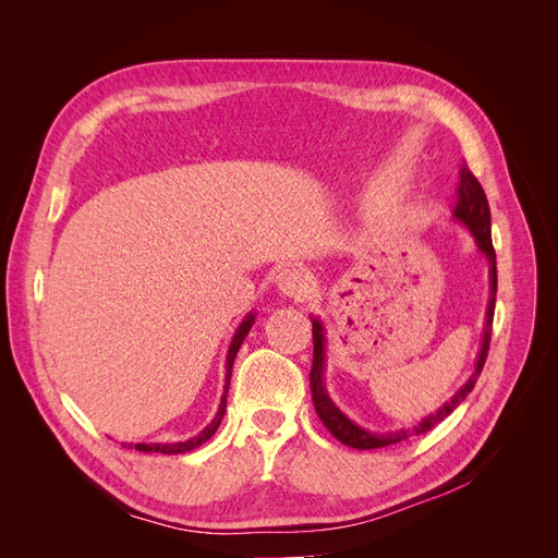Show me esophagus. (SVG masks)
Masks as SVG:
<instances>
[{
  "label": "esophagus",
  "instance_id": "34e87169",
  "mask_svg": "<svg viewBox=\"0 0 558 558\" xmlns=\"http://www.w3.org/2000/svg\"><path fill=\"white\" fill-rule=\"evenodd\" d=\"M277 286L283 295L305 300L312 293V277L302 267H286L277 275Z\"/></svg>",
  "mask_w": 558,
  "mask_h": 558
}]
</instances>
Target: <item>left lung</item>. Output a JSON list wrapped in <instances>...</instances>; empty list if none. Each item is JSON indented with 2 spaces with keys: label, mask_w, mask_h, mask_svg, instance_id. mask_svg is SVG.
<instances>
[{
  "label": "left lung",
  "mask_w": 558,
  "mask_h": 558,
  "mask_svg": "<svg viewBox=\"0 0 558 558\" xmlns=\"http://www.w3.org/2000/svg\"><path fill=\"white\" fill-rule=\"evenodd\" d=\"M453 216L463 221L470 232L475 234V240L480 244V248L486 253L488 263H492V300H488V314H486V330H484V344L480 351V361L475 373L468 379V384L456 393L449 402H445V408L437 410L435 414L426 416L424 421H418L416 426L408 428V430H393V433H367L363 428H359L351 421L335 408L332 400L328 398L326 388H324V328H320L318 320H312V337H314V361H312V373H310V386H312V400H314V410L318 414V418L324 421V426L347 447L353 449H379V447H388V445H398L410 440L414 435H424L428 430H433L437 424L459 408V404L468 398V393L475 388L477 377L482 375V367L486 363L488 356V344H492V324H494V310H496V289H498V275H496V251H494V242H492V211H488V202L484 195L482 183L477 181V177L470 172L468 165H461L459 170V189H456V209Z\"/></svg>",
  "instance_id": "1"
}]
</instances>
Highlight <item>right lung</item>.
Here are the masks:
<instances>
[{
	"instance_id": "add662e5",
	"label": "right lung",
	"mask_w": 558,
	"mask_h": 558,
	"mask_svg": "<svg viewBox=\"0 0 558 558\" xmlns=\"http://www.w3.org/2000/svg\"><path fill=\"white\" fill-rule=\"evenodd\" d=\"M251 324H253V314H248L244 324L238 328V335H234V340H232V344H230V349H228V375H226L228 381H226V391H228V384H230L234 356H238V351H240V347H242V342H244V337H246V332L251 330ZM226 398H228V393H223L221 408H218V414L214 416L211 424H209L205 430H202L197 437H193V440L174 442V445H134V449H137V451H156V453H185V451H191V449L199 447L202 442L209 440V437L216 433L218 426H221V418H223V414H226ZM130 449H132V447H130Z\"/></svg>"
}]
</instances>
